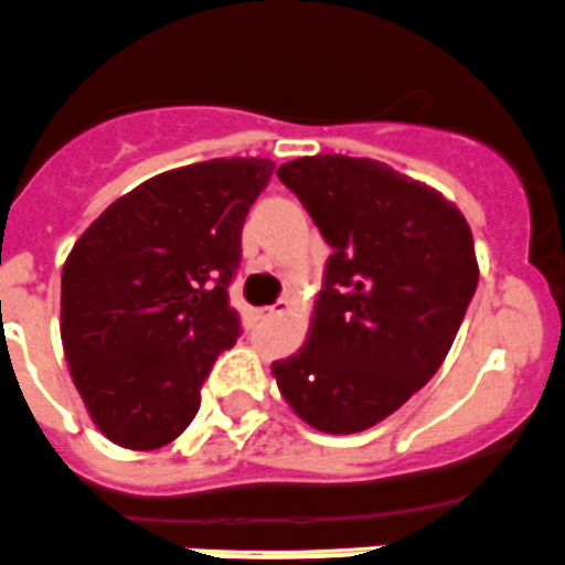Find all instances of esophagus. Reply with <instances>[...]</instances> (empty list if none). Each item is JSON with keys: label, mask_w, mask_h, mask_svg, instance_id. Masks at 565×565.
I'll return each instance as SVG.
<instances>
[{"label": "esophagus", "mask_w": 565, "mask_h": 565, "mask_svg": "<svg viewBox=\"0 0 565 565\" xmlns=\"http://www.w3.org/2000/svg\"><path fill=\"white\" fill-rule=\"evenodd\" d=\"M288 312H290V301H285V299H277L275 305L266 309V315H269V318H280V315H288Z\"/></svg>", "instance_id": "34e87169"}]
</instances>
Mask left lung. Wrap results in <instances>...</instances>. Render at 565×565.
Masks as SVG:
<instances>
[{
    "instance_id": "1",
    "label": "left lung",
    "mask_w": 565,
    "mask_h": 565,
    "mask_svg": "<svg viewBox=\"0 0 565 565\" xmlns=\"http://www.w3.org/2000/svg\"><path fill=\"white\" fill-rule=\"evenodd\" d=\"M277 178L331 256L305 348L271 372L301 420L358 434L406 404L450 353L479 280L471 228L439 191L382 161L312 156Z\"/></svg>"
}]
</instances>
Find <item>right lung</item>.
Instances as JSON below:
<instances>
[{
  "label": "right lung",
  "instance_id": "add662e5",
  "mask_svg": "<svg viewBox=\"0 0 565 565\" xmlns=\"http://www.w3.org/2000/svg\"><path fill=\"white\" fill-rule=\"evenodd\" d=\"M275 163L212 159L145 180L102 212L62 271L72 380L107 439L159 450L196 417L239 339L228 305L242 226Z\"/></svg>",
  "mask_w": 565,
  "mask_h": 565
}]
</instances>
